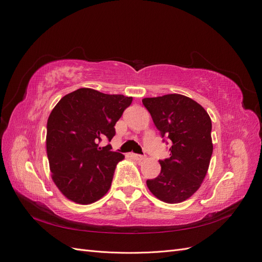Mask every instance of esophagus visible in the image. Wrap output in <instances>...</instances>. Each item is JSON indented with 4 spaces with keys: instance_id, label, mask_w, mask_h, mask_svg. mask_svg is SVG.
Listing matches in <instances>:
<instances>
[{
    "instance_id": "esophagus-1",
    "label": "esophagus",
    "mask_w": 262,
    "mask_h": 262,
    "mask_svg": "<svg viewBox=\"0 0 262 262\" xmlns=\"http://www.w3.org/2000/svg\"><path fill=\"white\" fill-rule=\"evenodd\" d=\"M131 156L134 158V160L137 161H144L145 160V156L144 155H140V154H131Z\"/></svg>"
}]
</instances>
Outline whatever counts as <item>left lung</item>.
<instances>
[{
    "label": "left lung",
    "instance_id": "obj_1",
    "mask_svg": "<svg viewBox=\"0 0 262 262\" xmlns=\"http://www.w3.org/2000/svg\"><path fill=\"white\" fill-rule=\"evenodd\" d=\"M142 102L163 141L169 139L171 145L170 157L160 161V175L146 180V185L166 203L185 201L200 188L207 175L213 152L211 118L201 105L184 95L168 94Z\"/></svg>",
    "mask_w": 262,
    "mask_h": 262
}]
</instances>
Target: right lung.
I'll return each mask as SVG.
<instances>
[{"instance_id":"obj_1","label":"right lung","mask_w":262,"mask_h":262,"mask_svg":"<svg viewBox=\"0 0 262 262\" xmlns=\"http://www.w3.org/2000/svg\"><path fill=\"white\" fill-rule=\"evenodd\" d=\"M132 97L80 89L66 95L47 122V155L55 186L69 200L90 204L112 186L118 162L124 156L102 139L115 137V124Z\"/></svg>"}]
</instances>
